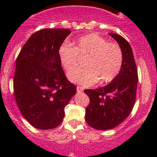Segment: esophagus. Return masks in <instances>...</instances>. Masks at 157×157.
Returning a JSON list of instances; mask_svg holds the SVG:
<instances>
[{
	"mask_svg": "<svg viewBox=\"0 0 157 157\" xmlns=\"http://www.w3.org/2000/svg\"><path fill=\"white\" fill-rule=\"evenodd\" d=\"M83 90H84V89H83L82 86H77V92L78 93L82 92Z\"/></svg>",
	"mask_w": 157,
	"mask_h": 157,
	"instance_id": "esophagus-1",
	"label": "esophagus"
}]
</instances>
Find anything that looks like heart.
Instances as JSON below:
<instances>
[{"label": "heart", "instance_id": "1", "mask_svg": "<svg viewBox=\"0 0 157 157\" xmlns=\"http://www.w3.org/2000/svg\"><path fill=\"white\" fill-rule=\"evenodd\" d=\"M87 56L86 68L73 71L79 64V57ZM58 56L69 79L85 86L100 80L109 83L117 77L123 63V54L117 43L109 42L98 34H88L74 41V46L63 43L58 48Z\"/></svg>", "mask_w": 157, "mask_h": 157}]
</instances>
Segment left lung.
Masks as SVG:
<instances>
[{"label": "left lung", "instance_id": "obj_1", "mask_svg": "<svg viewBox=\"0 0 157 157\" xmlns=\"http://www.w3.org/2000/svg\"><path fill=\"white\" fill-rule=\"evenodd\" d=\"M120 44L123 63L117 77L109 85L96 90H85L90 98L86 109V121L96 130L115 128L128 117L134 108L138 86V68L132 48L119 34L110 33Z\"/></svg>", "mask_w": 157, "mask_h": 157}]
</instances>
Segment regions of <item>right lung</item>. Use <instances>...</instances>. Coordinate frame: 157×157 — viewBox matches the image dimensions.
Here are the masks:
<instances>
[{"label":"right lung","mask_w":157,"mask_h":157,"mask_svg":"<svg viewBox=\"0 0 157 157\" xmlns=\"http://www.w3.org/2000/svg\"><path fill=\"white\" fill-rule=\"evenodd\" d=\"M71 34L68 29L35 32L16 59L14 96L19 111L31 126L49 130L63 120L64 108L76 92L58 56V48Z\"/></svg>","instance_id":"1"}]
</instances>
